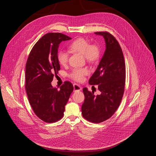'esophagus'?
I'll return each mask as SVG.
<instances>
[{
	"label": "esophagus",
	"mask_w": 156,
	"mask_h": 156,
	"mask_svg": "<svg viewBox=\"0 0 156 156\" xmlns=\"http://www.w3.org/2000/svg\"><path fill=\"white\" fill-rule=\"evenodd\" d=\"M74 89L75 91H79V90H81L82 88L81 87V86H80L79 85L74 83Z\"/></svg>",
	"instance_id": "1"
}]
</instances>
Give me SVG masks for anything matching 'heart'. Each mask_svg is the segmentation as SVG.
Masks as SVG:
<instances>
[{"label": "heart", "instance_id": "1", "mask_svg": "<svg viewBox=\"0 0 156 156\" xmlns=\"http://www.w3.org/2000/svg\"><path fill=\"white\" fill-rule=\"evenodd\" d=\"M69 48L75 52H80L83 55L85 58L89 62H95L99 58L100 55V48L96 44H90L83 38L76 39L69 45ZM68 53L61 50L57 53V59L60 65L66 66L68 61ZM89 74L87 68H75L70 76L75 81L81 82L83 81L84 76Z\"/></svg>", "mask_w": 156, "mask_h": 156}]
</instances>
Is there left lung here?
Listing matches in <instances>:
<instances>
[{"label": "left lung", "instance_id": "1", "mask_svg": "<svg viewBox=\"0 0 156 156\" xmlns=\"http://www.w3.org/2000/svg\"><path fill=\"white\" fill-rule=\"evenodd\" d=\"M95 34L104 37L106 50L89 83L98 85L101 93L95 95L93 91L83 88L81 111L85 119L99 123L109 119L119 106L124 94L126 68L123 51L115 37L107 31Z\"/></svg>", "mask_w": 156, "mask_h": 156}]
</instances>
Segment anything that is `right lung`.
I'll list each match as a JSON object with an SVG mask.
<instances>
[{
	"label": "right lung",
	"instance_id": "right-lung-1",
	"mask_svg": "<svg viewBox=\"0 0 156 156\" xmlns=\"http://www.w3.org/2000/svg\"><path fill=\"white\" fill-rule=\"evenodd\" d=\"M71 38L60 33H49L41 37L30 51L26 65V90L30 105L38 118L54 123L64 115L65 106L74 90L65 81L59 89L52 87L54 75L58 73L59 44Z\"/></svg>",
	"mask_w": 156,
	"mask_h": 156
}]
</instances>
